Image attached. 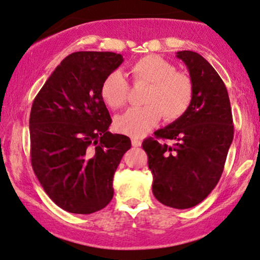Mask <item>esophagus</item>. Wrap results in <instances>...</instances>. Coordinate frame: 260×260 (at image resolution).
<instances>
[{"mask_svg":"<svg viewBox=\"0 0 260 260\" xmlns=\"http://www.w3.org/2000/svg\"><path fill=\"white\" fill-rule=\"evenodd\" d=\"M131 145H133V147H140L141 146V141L139 139H135V137H133V139H131Z\"/></svg>","mask_w":260,"mask_h":260,"instance_id":"1","label":"esophagus"}]
</instances>
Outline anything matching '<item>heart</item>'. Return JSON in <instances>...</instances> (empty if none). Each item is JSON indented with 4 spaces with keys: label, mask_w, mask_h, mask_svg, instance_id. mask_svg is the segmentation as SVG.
I'll use <instances>...</instances> for the list:
<instances>
[{
    "label": "heart",
    "mask_w": 260,
    "mask_h": 260,
    "mask_svg": "<svg viewBox=\"0 0 260 260\" xmlns=\"http://www.w3.org/2000/svg\"><path fill=\"white\" fill-rule=\"evenodd\" d=\"M134 85H148L142 107L129 108L115 118V129L125 135L140 137L148 133L164 117L175 121L183 115L193 100V82L187 73L176 71L174 65L158 55H146L130 67ZM130 86L119 71L105 77L100 86L102 100L112 110L123 107Z\"/></svg>",
    "instance_id": "heart-1"
}]
</instances>
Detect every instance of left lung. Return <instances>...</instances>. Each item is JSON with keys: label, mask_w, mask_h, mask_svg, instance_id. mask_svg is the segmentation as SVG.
Listing matches in <instances>:
<instances>
[{"label": "left lung", "mask_w": 260, "mask_h": 260, "mask_svg": "<svg viewBox=\"0 0 260 260\" xmlns=\"http://www.w3.org/2000/svg\"><path fill=\"white\" fill-rule=\"evenodd\" d=\"M193 82L187 112L142 142L153 175L152 190L165 206L190 208L213 190L222 176L234 139L232 107L225 84L200 54L177 53ZM159 139L175 141L174 146Z\"/></svg>", "instance_id": "1"}]
</instances>
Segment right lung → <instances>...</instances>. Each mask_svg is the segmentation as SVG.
Masks as SVG:
<instances>
[{
    "mask_svg": "<svg viewBox=\"0 0 260 260\" xmlns=\"http://www.w3.org/2000/svg\"><path fill=\"white\" fill-rule=\"evenodd\" d=\"M121 62L123 56L112 52L70 54L32 104V169L48 197L67 212L94 213L113 198L114 172L131 141L108 131L112 119L100 86Z\"/></svg>",
    "mask_w": 260,
    "mask_h": 260,
    "instance_id": "obj_1",
    "label": "right lung"
}]
</instances>
